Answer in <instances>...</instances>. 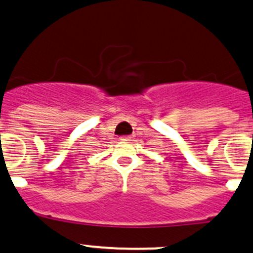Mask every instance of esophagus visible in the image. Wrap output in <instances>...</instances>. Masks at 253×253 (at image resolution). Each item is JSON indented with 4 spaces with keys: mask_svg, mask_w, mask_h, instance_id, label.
<instances>
[{
    "mask_svg": "<svg viewBox=\"0 0 253 253\" xmlns=\"http://www.w3.org/2000/svg\"><path fill=\"white\" fill-rule=\"evenodd\" d=\"M120 139L124 140V142H129V140H131V137H129V135H122Z\"/></svg>",
    "mask_w": 253,
    "mask_h": 253,
    "instance_id": "1",
    "label": "esophagus"
}]
</instances>
